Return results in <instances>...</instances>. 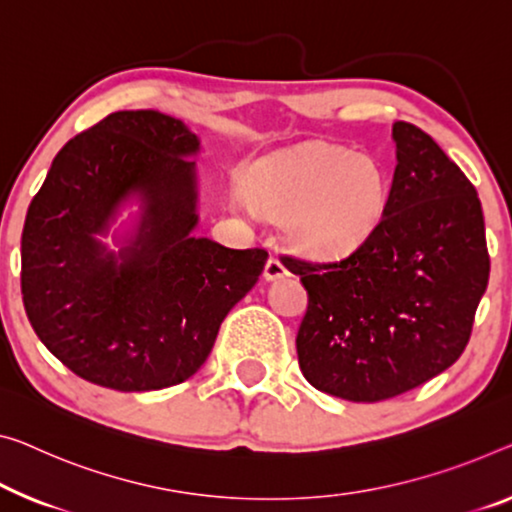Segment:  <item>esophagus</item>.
<instances>
[{"label":"esophagus","instance_id":"34e87169","mask_svg":"<svg viewBox=\"0 0 512 512\" xmlns=\"http://www.w3.org/2000/svg\"><path fill=\"white\" fill-rule=\"evenodd\" d=\"M263 277H265V281H277L281 277H288V267L283 265L281 258L270 256V258H267V263H265Z\"/></svg>","mask_w":512,"mask_h":512}]
</instances>
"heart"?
Returning a JSON list of instances; mask_svg holds the SVG:
<instances>
[{
  "instance_id": "b5f03b06",
  "label": "heart",
  "mask_w": 512,
  "mask_h": 512,
  "mask_svg": "<svg viewBox=\"0 0 512 512\" xmlns=\"http://www.w3.org/2000/svg\"><path fill=\"white\" fill-rule=\"evenodd\" d=\"M251 199L288 215V238L304 254L343 256L380 226L389 176L371 155L316 144L265 162L251 178Z\"/></svg>"
}]
</instances>
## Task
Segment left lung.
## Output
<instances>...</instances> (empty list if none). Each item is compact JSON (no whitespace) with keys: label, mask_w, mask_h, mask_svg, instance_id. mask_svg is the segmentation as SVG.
Listing matches in <instances>:
<instances>
[{"label":"left lung","mask_w":512,"mask_h":512,"mask_svg":"<svg viewBox=\"0 0 512 512\" xmlns=\"http://www.w3.org/2000/svg\"><path fill=\"white\" fill-rule=\"evenodd\" d=\"M387 210L341 261L286 256L309 295L297 332L306 380L329 396L377 403L453 366L490 279L483 208L455 162L412 123H393Z\"/></svg>","instance_id":"1"}]
</instances>
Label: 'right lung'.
<instances>
[{
	"mask_svg": "<svg viewBox=\"0 0 512 512\" xmlns=\"http://www.w3.org/2000/svg\"><path fill=\"white\" fill-rule=\"evenodd\" d=\"M201 141L155 109L114 112L52 160L22 229V302L47 350L116 391L185 382L219 325L261 277L265 249L196 238ZM138 224L112 252L99 240L125 202Z\"/></svg>",
	"mask_w": 512,
	"mask_h": 512,
	"instance_id": "obj_1",
	"label": "right lung"
}]
</instances>
